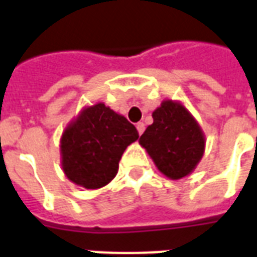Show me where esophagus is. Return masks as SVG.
I'll return each instance as SVG.
<instances>
[{"instance_id": "1", "label": "esophagus", "mask_w": 257, "mask_h": 257, "mask_svg": "<svg viewBox=\"0 0 257 257\" xmlns=\"http://www.w3.org/2000/svg\"><path fill=\"white\" fill-rule=\"evenodd\" d=\"M137 130H138V133H140V136L145 131V124H144V123H142V121H140V123H137Z\"/></svg>"}]
</instances>
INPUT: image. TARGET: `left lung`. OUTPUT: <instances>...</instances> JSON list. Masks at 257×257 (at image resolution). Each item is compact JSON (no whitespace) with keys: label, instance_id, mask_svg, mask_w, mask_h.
Listing matches in <instances>:
<instances>
[{"label":"left lung","instance_id":"left-lung-1","mask_svg":"<svg viewBox=\"0 0 257 257\" xmlns=\"http://www.w3.org/2000/svg\"><path fill=\"white\" fill-rule=\"evenodd\" d=\"M152 116L153 123L141 136L140 145L164 176L172 180L188 176L203 157L206 138L202 127L176 100H164Z\"/></svg>","mask_w":257,"mask_h":257}]
</instances>
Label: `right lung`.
Segmentation results:
<instances>
[{"mask_svg": "<svg viewBox=\"0 0 257 257\" xmlns=\"http://www.w3.org/2000/svg\"><path fill=\"white\" fill-rule=\"evenodd\" d=\"M138 137L134 124L101 101L82 108L61 137L63 173L86 190L107 186L116 176L123 152Z\"/></svg>", "mask_w": 257, "mask_h": 257, "instance_id": "1", "label": "right lung"}]
</instances>
